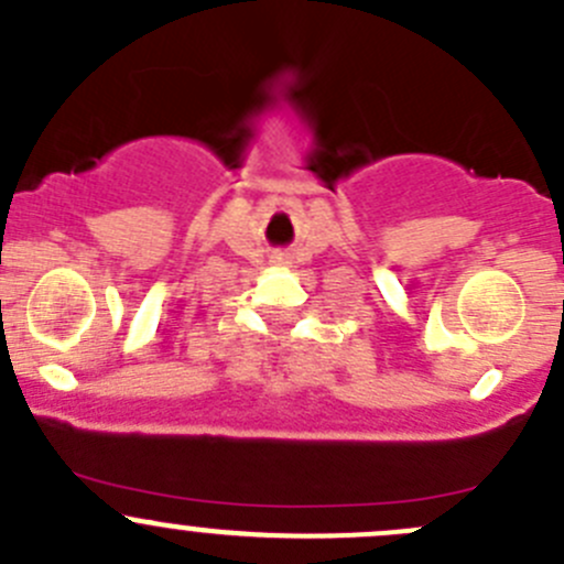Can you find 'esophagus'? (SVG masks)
<instances>
[{"label":"esophagus","mask_w":564,"mask_h":564,"mask_svg":"<svg viewBox=\"0 0 564 564\" xmlns=\"http://www.w3.org/2000/svg\"><path fill=\"white\" fill-rule=\"evenodd\" d=\"M272 261H275V264H283V256H275V259H272Z\"/></svg>","instance_id":"obj_1"}]
</instances>
